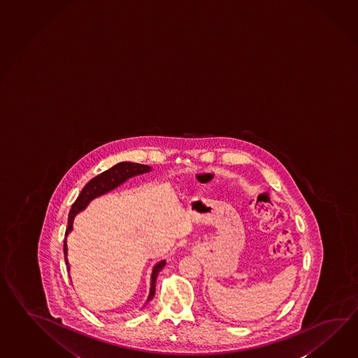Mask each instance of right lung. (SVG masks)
<instances>
[{
	"mask_svg": "<svg viewBox=\"0 0 358 358\" xmlns=\"http://www.w3.org/2000/svg\"><path fill=\"white\" fill-rule=\"evenodd\" d=\"M152 167L145 166V164H139V163H132V162H121L117 163L116 166L104 171L101 175L96 176L93 180H90L84 189L81 190L80 195L75 200L71 210L69 213V220H67V228H66L65 241H64V254H65V262L67 265V269H70L69 262H67V243H66V237L67 234L73 231V218L78 213L84 210L87 205L95 199V197L104 195L106 192H110V190L118 187L121 183L127 181L129 178L135 177V176L143 175L146 172H150ZM166 265V260H162L158 264L154 265L153 271H152V280H150V292L146 299V303L153 299L155 293V282L159 271L163 269Z\"/></svg>",
	"mask_w": 358,
	"mask_h": 358,
	"instance_id": "1",
	"label": "right lung"
}]
</instances>
